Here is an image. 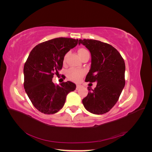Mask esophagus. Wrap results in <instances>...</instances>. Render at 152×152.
I'll list each match as a JSON object with an SVG mask.
<instances>
[{"label":"esophagus","instance_id":"1","mask_svg":"<svg viewBox=\"0 0 152 152\" xmlns=\"http://www.w3.org/2000/svg\"><path fill=\"white\" fill-rule=\"evenodd\" d=\"M82 87V86L81 84H77L76 88H77V89H80V87Z\"/></svg>","mask_w":152,"mask_h":152}]
</instances>
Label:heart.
<instances>
[{
	"label": "heart",
	"instance_id": "heart-1",
	"mask_svg": "<svg viewBox=\"0 0 152 152\" xmlns=\"http://www.w3.org/2000/svg\"><path fill=\"white\" fill-rule=\"evenodd\" d=\"M87 53H88V51H87V50L85 48H81L78 50V53H79L80 58L83 56L84 55ZM66 56V55H65V57H64V61L65 60ZM84 73H85L84 71L82 70H77V69H75V68H71L67 71L66 76L70 80L72 81L77 82V81H79L81 78L84 76Z\"/></svg>",
	"mask_w": 152,
	"mask_h": 152
}]
</instances>
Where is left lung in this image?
<instances>
[{
	"mask_svg": "<svg viewBox=\"0 0 152 152\" xmlns=\"http://www.w3.org/2000/svg\"><path fill=\"white\" fill-rule=\"evenodd\" d=\"M91 54V66L86 82H97L82 99L85 108L94 114H104L116 104L126 83L125 62L112 45L93 39L79 40Z\"/></svg>",
	"mask_w": 152,
	"mask_h": 152,
	"instance_id": "left-lung-1",
	"label": "left lung"
}]
</instances>
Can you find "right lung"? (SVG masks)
I'll use <instances>...</instances> for the list:
<instances>
[{
    "mask_svg": "<svg viewBox=\"0 0 152 152\" xmlns=\"http://www.w3.org/2000/svg\"><path fill=\"white\" fill-rule=\"evenodd\" d=\"M78 39L59 37L37 45L31 50L25 63L24 88L31 103L39 112L53 114L65 103L66 95L76 88L72 82L54 84V74L63 67L64 56L75 47Z\"/></svg>",
    "mask_w": 152,
    "mask_h": 152,
    "instance_id": "obj_1",
    "label": "right lung"
}]
</instances>
